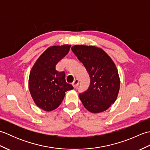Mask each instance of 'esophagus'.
Segmentation results:
<instances>
[{"label": "esophagus", "mask_w": 150, "mask_h": 150, "mask_svg": "<svg viewBox=\"0 0 150 150\" xmlns=\"http://www.w3.org/2000/svg\"><path fill=\"white\" fill-rule=\"evenodd\" d=\"M79 82L78 79H75V80L73 81V82L72 83L73 86L74 87V88H76L79 85Z\"/></svg>", "instance_id": "esophagus-1"}]
</instances>
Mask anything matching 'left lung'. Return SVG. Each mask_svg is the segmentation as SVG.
<instances>
[{
	"instance_id": "1",
	"label": "left lung",
	"mask_w": 150,
	"mask_h": 150,
	"mask_svg": "<svg viewBox=\"0 0 150 150\" xmlns=\"http://www.w3.org/2000/svg\"><path fill=\"white\" fill-rule=\"evenodd\" d=\"M72 52L83 64L90 77L88 90L79 94L86 109L103 112L115 103L120 89L118 70L110 57L99 47L75 45Z\"/></svg>"
}]
</instances>
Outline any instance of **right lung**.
<instances>
[{
  "instance_id": "right-lung-1",
  "label": "right lung",
  "mask_w": 150,
  "mask_h": 150,
  "mask_svg": "<svg viewBox=\"0 0 150 150\" xmlns=\"http://www.w3.org/2000/svg\"><path fill=\"white\" fill-rule=\"evenodd\" d=\"M71 45L53 46L41 55L31 69L28 81L34 103L44 111L55 110L61 104L66 91L73 87L67 83L65 73L57 71V64L68 53Z\"/></svg>"
}]
</instances>
